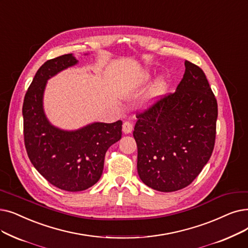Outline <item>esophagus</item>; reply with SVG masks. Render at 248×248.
Returning <instances> with one entry per match:
<instances>
[{
	"label": "esophagus",
	"mask_w": 248,
	"mask_h": 248,
	"mask_svg": "<svg viewBox=\"0 0 248 248\" xmlns=\"http://www.w3.org/2000/svg\"><path fill=\"white\" fill-rule=\"evenodd\" d=\"M133 127H134V125L131 122H124L123 124V132L124 134H130L133 131Z\"/></svg>",
	"instance_id": "1"
}]
</instances>
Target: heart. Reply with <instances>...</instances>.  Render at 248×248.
Masks as SVG:
<instances>
[{"label": "heart", "instance_id": "b5f03b06", "mask_svg": "<svg viewBox=\"0 0 248 248\" xmlns=\"http://www.w3.org/2000/svg\"><path fill=\"white\" fill-rule=\"evenodd\" d=\"M162 90H163V83L160 82V81L156 82V83L152 86V87H151V89H150V91H149V98L154 97V96L158 95Z\"/></svg>", "mask_w": 248, "mask_h": 248}]
</instances>
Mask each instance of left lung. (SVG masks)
Returning a JSON list of instances; mask_svg holds the SVG:
<instances>
[{"label":"left lung","instance_id":"left-lung-1","mask_svg":"<svg viewBox=\"0 0 248 248\" xmlns=\"http://www.w3.org/2000/svg\"><path fill=\"white\" fill-rule=\"evenodd\" d=\"M176 92L137 112L133 133L138 173L149 187L164 192L186 187L213 153L218 104L203 71L186 61Z\"/></svg>","mask_w":248,"mask_h":248}]
</instances>
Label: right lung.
Listing matches in <instances>:
<instances>
[{
    "mask_svg": "<svg viewBox=\"0 0 248 248\" xmlns=\"http://www.w3.org/2000/svg\"><path fill=\"white\" fill-rule=\"evenodd\" d=\"M77 63L71 53L46 61L36 72L25 94L24 144L31 163L50 185L67 191L85 190L102 174L108 148L122 138V121L95 123L76 132L52 126L42 108L46 80Z\"/></svg>",
    "mask_w": 248,
    "mask_h": 248,
    "instance_id": "add662e5",
    "label": "right lung"
}]
</instances>
